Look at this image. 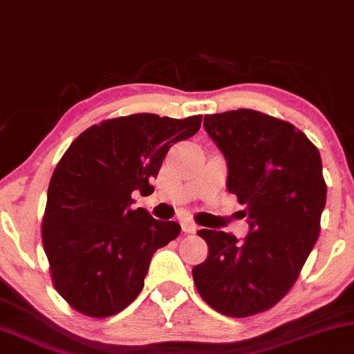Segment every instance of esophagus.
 Segmentation results:
<instances>
[{"label": "esophagus", "mask_w": 354, "mask_h": 354, "mask_svg": "<svg viewBox=\"0 0 354 354\" xmlns=\"http://www.w3.org/2000/svg\"><path fill=\"white\" fill-rule=\"evenodd\" d=\"M181 227H183V231H185L186 234L196 232V225L191 223V221H188V219H183L181 221Z\"/></svg>", "instance_id": "34e87169"}]
</instances>
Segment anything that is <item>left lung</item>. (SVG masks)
<instances>
[{"instance_id": "obj_1", "label": "left lung", "mask_w": 354, "mask_h": 354, "mask_svg": "<svg viewBox=\"0 0 354 354\" xmlns=\"http://www.w3.org/2000/svg\"><path fill=\"white\" fill-rule=\"evenodd\" d=\"M204 129L227 161V189L244 204L239 241L201 229L207 259L193 269L199 295L216 312L244 318L287 295L320 234L326 203L317 147L292 123L257 110L206 115Z\"/></svg>"}]
</instances>
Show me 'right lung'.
<instances>
[{"mask_svg": "<svg viewBox=\"0 0 354 354\" xmlns=\"http://www.w3.org/2000/svg\"><path fill=\"white\" fill-rule=\"evenodd\" d=\"M188 118L135 113L92 125L55 166L48 189L42 245L59 295L93 318L122 312L145 285L151 257L181 225L131 209V193L151 194L166 153L198 133Z\"/></svg>", "mask_w": 354, "mask_h": 354, "instance_id": "right-lung-1", "label": "right lung"}]
</instances>
